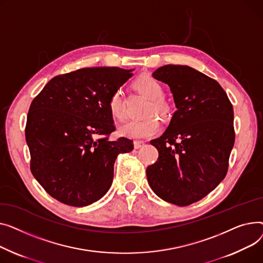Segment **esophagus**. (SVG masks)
<instances>
[{
	"label": "esophagus",
	"instance_id": "esophagus-1",
	"mask_svg": "<svg viewBox=\"0 0 263 263\" xmlns=\"http://www.w3.org/2000/svg\"><path fill=\"white\" fill-rule=\"evenodd\" d=\"M144 144H145V143H144L143 141H135V142H134V147H135L136 149H139V148H141Z\"/></svg>",
	"mask_w": 263,
	"mask_h": 263
}]
</instances>
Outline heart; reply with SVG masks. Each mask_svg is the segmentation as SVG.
<instances>
[{
	"label": "heart",
	"instance_id": "b5f03b06",
	"mask_svg": "<svg viewBox=\"0 0 263 263\" xmlns=\"http://www.w3.org/2000/svg\"><path fill=\"white\" fill-rule=\"evenodd\" d=\"M136 89L149 100L144 115L147 116L141 120H132L120 127V133L132 139H147L155 136L159 129L160 124L157 117L167 119L171 116L172 108L163 99V89L161 85L149 76H141L135 82ZM109 110L111 116L119 121L124 120L126 116L124 98L121 91H116L111 96L109 103Z\"/></svg>",
	"mask_w": 263,
	"mask_h": 263
}]
</instances>
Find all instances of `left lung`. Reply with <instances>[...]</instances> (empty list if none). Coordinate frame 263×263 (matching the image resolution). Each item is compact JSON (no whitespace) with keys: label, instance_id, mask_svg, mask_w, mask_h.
Wrapping results in <instances>:
<instances>
[{"label":"left lung","instance_id":"obj_1","mask_svg":"<svg viewBox=\"0 0 263 263\" xmlns=\"http://www.w3.org/2000/svg\"><path fill=\"white\" fill-rule=\"evenodd\" d=\"M171 90L176 111L161 137L156 163L146 168L149 187L161 199L188 206L224 179L235 144L234 109L220 84L189 66L166 65L153 73Z\"/></svg>","mask_w":263,"mask_h":263}]
</instances>
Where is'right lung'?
I'll use <instances>...</instances> for the list:
<instances>
[{
    "label": "right lung",
    "instance_id": "1",
    "mask_svg": "<svg viewBox=\"0 0 263 263\" xmlns=\"http://www.w3.org/2000/svg\"><path fill=\"white\" fill-rule=\"evenodd\" d=\"M133 70L95 67L52 79L30 104L25 139L34 177L52 197L74 207L102 198L114 179L120 153L133 141L115 130L109 100Z\"/></svg>",
    "mask_w": 263,
    "mask_h": 263
}]
</instances>
